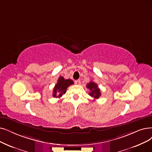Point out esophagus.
<instances>
[{
  "instance_id": "34e87169",
  "label": "esophagus",
  "mask_w": 152,
  "mask_h": 152,
  "mask_svg": "<svg viewBox=\"0 0 152 152\" xmlns=\"http://www.w3.org/2000/svg\"><path fill=\"white\" fill-rule=\"evenodd\" d=\"M75 83L76 85H78V86H79V85L81 84V82H80V80H77L75 81Z\"/></svg>"
}]
</instances>
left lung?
Masks as SVG:
<instances>
[{"instance_id": "left-lung-1", "label": "left lung", "mask_w": 152, "mask_h": 152, "mask_svg": "<svg viewBox=\"0 0 152 152\" xmlns=\"http://www.w3.org/2000/svg\"><path fill=\"white\" fill-rule=\"evenodd\" d=\"M87 87L90 90L88 94L94 98V99H97L99 98V96L101 95V92L96 83L93 82H90L87 85Z\"/></svg>"}]
</instances>
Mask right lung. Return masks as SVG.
<instances>
[{"instance_id": "1", "label": "right lung", "mask_w": 152, "mask_h": 152, "mask_svg": "<svg viewBox=\"0 0 152 152\" xmlns=\"http://www.w3.org/2000/svg\"><path fill=\"white\" fill-rule=\"evenodd\" d=\"M72 84H74V82L71 79H65L63 77H60L57 83L54 87L53 96L56 98H60L64 94H65L67 88Z\"/></svg>"}]
</instances>
